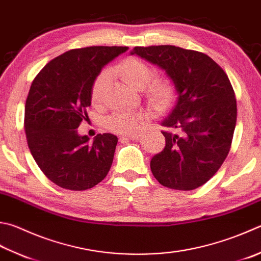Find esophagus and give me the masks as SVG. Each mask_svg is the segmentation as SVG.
I'll list each match as a JSON object with an SVG mask.
<instances>
[{
  "instance_id": "esophagus-1",
  "label": "esophagus",
  "mask_w": 261,
  "mask_h": 261,
  "mask_svg": "<svg viewBox=\"0 0 261 261\" xmlns=\"http://www.w3.org/2000/svg\"><path fill=\"white\" fill-rule=\"evenodd\" d=\"M140 137V133H133V134H129V135H125L120 137V140H137Z\"/></svg>"
}]
</instances>
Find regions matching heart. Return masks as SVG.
Listing matches in <instances>:
<instances>
[{
	"label": "heart",
	"instance_id": "1",
	"mask_svg": "<svg viewBox=\"0 0 261 261\" xmlns=\"http://www.w3.org/2000/svg\"><path fill=\"white\" fill-rule=\"evenodd\" d=\"M116 72L119 73L122 80L136 90H142L146 86V100L153 110L165 111L174 102L176 93L174 83L168 78H160L149 85L148 83L154 76V69L141 59H125L117 66ZM108 82H109V72L108 71H102L95 77L91 90L93 102L101 103L105 99ZM141 118L140 115L134 114V112L119 111L108 118L106 120V126L118 134H128L136 129Z\"/></svg>",
	"mask_w": 261,
	"mask_h": 261
}]
</instances>
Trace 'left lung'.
I'll list each match as a JSON object with an SVG mask.
<instances>
[{"label":"left lung","instance_id":"left-lung-1","mask_svg":"<svg viewBox=\"0 0 261 261\" xmlns=\"http://www.w3.org/2000/svg\"><path fill=\"white\" fill-rule=\"evenodd\" d=\"M136 54L165 70L177 101L161 122L166 145L152 156L155 179L191 191L213 177L227 156L237 125V100L227 75L207 54L173 45L135 46Z\"/></svg>","mask_w":261,"mask_h":261}]
</instances>
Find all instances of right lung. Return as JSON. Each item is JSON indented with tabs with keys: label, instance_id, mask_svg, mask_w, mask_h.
Returning <instances> with one entry per match:
<instances>
[{
	"label": "right lung",
	"instance_id": "add662e5",
	"mask_svg": "<svg viewBox=\"0 0 261 261\" xmlns=\"http://www.w3.org/2000/svg\"><path fill=\"white\" fill-rule=\"evenodd\" d=\"M127 46L75 48L54 58L33 81L24 106L29 150L48 179L71 191L92 189L105 179L118 137H90L77 128L87 117L95 77Z\"/></svg>",
	"mask_w": 261,
	"mask_h": 261
}]
</instances>
